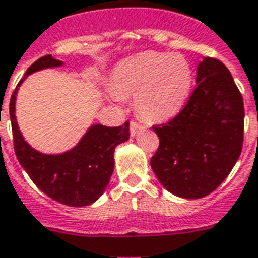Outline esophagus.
Masks as SVG:
<instances>
[{"instance_id": "esophagus-1", "label": "esophagus", "mask_w": 258, "mask_h": 258, "mask_svg": "<svg viewBox=\"0 0 258 258\" xmlns=\"http://www.w3.org/2000/svg\"><path fill=\"white\" fill-rule=\"evenodd\" d=\"M139 129H140V123H139L138 120H131V135H132V136H136V133L139 132Z\"/></svg>"}]
</instances>
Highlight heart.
I'll list each match as a JSON object with an SVG mask.
<instances>
[{"instance_id": "obj_1", "label": "heart", "mask_w": 258, "mask_h": 258, "mask_svg": "<svg viewBox=\"0 0 258 258\" xmlns=\"http://www.w3.org/2000/svg\"><path fill=\"white\" fill-rule=\"evenodd\" d=\"M193 86V68L180 54L142 52L114 69L115 100L135 97L138 114L147 120H167L183 108Z\"/></svg>"}]
</instances>
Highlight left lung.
Listing matches in <instances>:
<instances>
[{"instance_id": "8db88e82", "label": "left lung", "mask_w": 258, "mask_h": 258, "mask_svg": "<svg viewBox=\"0 0 258 258\" xmlns=\"http://www.w3.org/2000/svg\"><path fill=\"white\" fill-rule=\"evenodd\" d=\"M196 83L175 118L153 126L160 146L151 168L168 191L183 199H202L215 190L243 146V98L228 68L215 58H204L197 67Z\"/></svg>"}]
</instances>
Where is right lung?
I'll return each mask as SVG.
<instances>
[{"label": "right lung", "instance_id": "right-lung-1", "mask_svg": "<svg viewBox=\"0 0 258 258\" xmlns=\"http://www.w3.org/2000/svg\"><path fill=\"white\" fill-rule=\"evenodd\" d=\"M61 65L62 61L51 55L41 56L27 69L25 78L16 86L9 101L14 149L18 161L40 190L61 204L83 207L96 202L108 186L114 172L115 147L129 139V122L116 127L91 125L79 143L62 154H43L32 149L16 123L18 89L29 75Z\"/></svg>", "mask_w": 258, "mask_h": 258}]
</instances>
